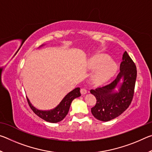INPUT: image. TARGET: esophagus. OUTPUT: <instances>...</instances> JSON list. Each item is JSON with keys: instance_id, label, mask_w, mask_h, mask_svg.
<instances>
[{"instance_id": "1", "label": "esophagus", "mask_w": 152, "mask_h": 152, "mask_svg": "<svg viewBox=\"0 0 152 152\" xmlns=\"http://www.w3.org/2000/svg\"><path fill=\"white\" fill-rule=\"evenodd\" d=\"M80 92H81V94H82V95L86 94V93H87L86 89L85 88H82L80 89Z\"/></svg>"}]
</instances>
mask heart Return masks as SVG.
Here are the masks:
<instances>
[{
    "label": "heart",
    "mask_w": 152,
    "mask_h": 152,
    "mask_svg": "<svg viewBox=\"0 0 152 152\" xmlns=\"http://www.w3.org/2000/svg\"><path fill=\"white\" fill-rule=\"evenodd\" d=\"M89 68L97 70L94 75V81L97 84H101L114 76L117 71V66L110 61L107 56L100 54L95 56L89 62Z\"/></svg>",
    "instance_id": "heart-1"
}]
</instances>
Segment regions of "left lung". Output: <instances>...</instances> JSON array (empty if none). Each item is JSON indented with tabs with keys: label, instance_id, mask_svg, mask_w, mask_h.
Wrapping results in <instances>:
<instances>
[{
	"label": "left lung",
	"instance_id": "obj_1",
	"mask_svg": "<svg viewBox=\"0 0 152 152\" xmlns=\"http://www.w3.org/2000/svg\"><path fill=\"white\" fill-rule=\"evenodd\" d=\"M121 77L124 82L119 92L114 93L113 91ZM136 78L135 64L127 51H125L120 65V72L116 78L107 85L91 90V94L96 99V104L91 108L93 116L102 121H109L121 115L133 100Z\"/></svg>",
	"mask_w": 152,
	"mask_h": 152
}]
</instances>
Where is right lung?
Wrapping results in <instances>:
<instances>
[{"mask_svg": "<svg viewBox=\"0 0 152 152\" xmlns=\"http://www.w3.org/2000/svg\"><path fill=\"white\" fill-rule=\"evenodd\" d=\"M80 88H76L72 91L69 92L66 96L64 98V99L61 101L60 104L55 108L54 109L51 110H48V111H43V110H39L32 106V104L30 103L29 99L27 98L28 104L31 110L34 112L38 117L42 118V119L50 123H57L61 121V120L64 119L70 109V104L72 101L74 99L80 96L81 95L80 92Z\"/></svg>", "mask_w": 152, "mask_h": 152, "instance_id": "1", "label": "right lung"}]
</instances>
